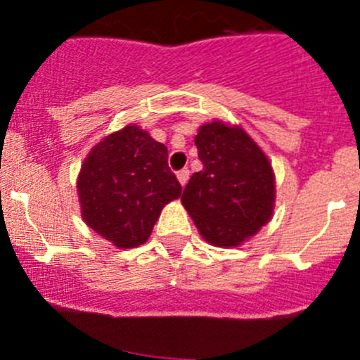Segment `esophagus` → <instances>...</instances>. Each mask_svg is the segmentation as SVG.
I'll list each match as a JSON object with an SVG mask.
<instances>
[{
	"label": "esophagus",
	"mask_w": 360,
	"mask_h": 360,
	"mask_svg": "<svg viewBox=\"0 0 360 360\" xmlns=\"http://www.w3.org/2000/svg\"><path fill=\"white\" fill-rule=\"evenodd\" d=\"M176 176H178V182L182 184V186H186L187 180H189V169H187V167H184V169L178 171Z\"/></svg>",
	"instance_id": "obj_1"
}]
</instances>
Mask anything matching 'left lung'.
Instances as JSON below:
<instances>
[{
  "instance_id": "1",
  "label": "left lung",
  "mask_w": 360,
  "mask_h": 360,
  "mask_svg": "<svg viewBox=\"0 0 360 360\" xmlns=\"http://www.w3.org/2000/svg\"><path fill=\"white\" fill-rule=\"evenodd\" d=\"M195 144L203 169L187 182L184 207L209 243L236 247L272 216V165L243 129L224 122L202 126Z\"/></svg>"
}]
</instances>
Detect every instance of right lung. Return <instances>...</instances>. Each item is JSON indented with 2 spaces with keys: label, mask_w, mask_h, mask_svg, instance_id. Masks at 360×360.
Returning <instances> with one entry per match:
<instances>
[{
  "label": "right lung",
  "mask_w": 360,
  "mask_h": 360,
  "mask_svg": "<svg viewBox=\"0 0 360 360\" xmlns=\"http://www.w3.org/2000/svg\"><path fill=\"white\" fill-rule=\"evenodd\" d=\"M82 218L120 249L148 241L162 207L182 186L167 165V148L139 126L95 146L77 180Z\"/></svg>",
  "instance_id": "add662e5"
}]
</instances>
